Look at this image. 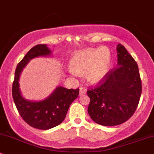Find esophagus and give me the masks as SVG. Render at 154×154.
Listing matches in <instances>:
<instances>
[{
    "label": "esophagus",
    "mask_w": 154,
    "mask_h": 154,
    "mask_svg": "<svg viewBox=\"0 0 154 154\" xmlns=\"http://www.w3.org/2000/svg\"><path fill=\"white\" fill-rule=\"evenodd\" d=\"M86 92H87V89H86V88H82V87H81L80 88H79V95H80L85 94Z\"/></svg>",
    "instance_id": "esophagus-1"
}]
</instances>
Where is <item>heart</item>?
<instances>
[{
  "instance_id": "b5f03b06",
  "label": "heart",
  "mask_w": 154,
  "mask_h": 154,
  "mask_svg": "<svg viewBox=\"0 0 154 154\" xmlns=\"http://www.w3.org/2000/svg\"><path fill=\"white\" fill-rule=\"evenodd\" d=\"M111 64V54L106 48L88 49L74 55L69 71L74 75L86 71L85 75L88 80L97 82L106 75Z\"/></svg>"
}]
</instances>
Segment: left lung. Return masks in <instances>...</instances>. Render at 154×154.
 <instances>
[{"label":"left lung","instance_id":"obj_1","mask_svg":"<svg viewBox=\"0 0 154 154\" xmlns=\"http://www.w3.org/2000/svg\"><path fill=\"white\" fill-rule=\"evenodd\" d=\"M116 51L117 67L87 92L91 99L88 114L95 122L103 126H116L128 121L137 109L142 92L135 59L121 44Z\"/></svg>","mask_w":154,"mask_h":154}]
</instances>
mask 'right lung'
<instances>
[{
	"label": "right lung",
	"instance_id": "1",
	"mask_svg": "<svg viewBox=\"0 0 154 154\" xmlns=\"http://www.w3.org/2000/svg\"><path fill=\"white\" fill-rule=\"evenodd\" d=\"M51 51L45 44L37 45L28 51L17 65L12 86L14 101L22 118L32 128L49 130L61 124L66 117L67 111L77 98L79 89H67L59 86L45 100L30 101L22 97L19 90V76L31 59L38 56H50Z\"/></svg>",
	"mask_w": 154,
	"mask_h": 154
}]
</instances>
